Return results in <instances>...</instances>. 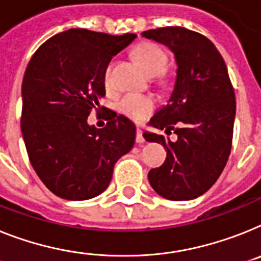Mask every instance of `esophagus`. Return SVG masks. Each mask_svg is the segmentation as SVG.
Masks as SVG:
<instances>
[{"instance_id":"esophagus-1","label":"esophagus","mask_w":261,"mask_h":261,"mask_svg":"<svg viewBox=\"0 0 261 261\" xmlns=\"http://www.w3.org/2000/svg\"><path fill=\"white\" fill-rule=\"evenodd\" d=\"M144 138H143V131L141 128H138L137 130V143H143Z\"/></svg>"}]
</instances>
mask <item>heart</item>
<instances>
[{
    "instance_id": "1",
    "label": "heart",
    "mask_w": 261,
    "mask_h": 261,
    "mask_svg": "<svg viewBox=\"0 0 261 261\" xmlns=\"http://www.w3.org/2000/svg\"><path fill=\"white\" fill-rule=\"evenodd\" d=\"M134 56L148 75H159L167 66L168 57L166 51L151 42L138 45L134 50ZM111 70H113V63H110L105 71V83L107 87L111 85ZM154 107L155 102L152 98L139 94H127L118 103L120 113H123L126 117L134 120H143L144 118H147L152 113Z\"/></svg>"
}]
</instances>
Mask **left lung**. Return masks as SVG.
Returning a JSON list of instances; mask_svg holds the SVG:
<instances>
[{"mask_svg":"<svg viewBox=\"0 0 261 261\" xmlns=\"http://www.w3.org/2000/svg\"><path fill=\"white\" fill-rule=\"evenodd\" d=\"M174 53L176 80L167 105L150 119V126L178 135L144 133L147 142L161 143L167 158L148 172L158 195L168 200H191L207 192L228 161L236 102L227 66L215 45L200 33L167 26L142 33ZM175 124L179 127L175 129Z\"/></svg>","mask_w":261,"mask_h":261,"instance_id":"8db88e82","label":"left lung"}]
</instances>
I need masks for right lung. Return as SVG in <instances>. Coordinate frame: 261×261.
<instances>
[{"label": "right lung", "mask_w": 261, "mask_h": 261, "mask_svg": "<svg viewBox=\"0 0 261 261\" xmlns=\"http://www.w3.org/2000/svg\"><path fill=\"white\" fill-rule=\"evenodd\" d=\"M135 34L86 29L58 33L39 46L22 81L21 131L34 171L57 196L87 200L106 190L114 164L133 148L135 124L109 115L103 128L87 123L105 97V71Z\"/></svg>", "instance_id": "add662e5"}]
</instances>
